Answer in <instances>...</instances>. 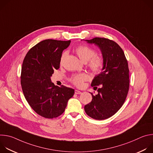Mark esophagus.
<instances>
[{
	"label": "esophagus",
	"mask_w": 153,
	"mask_h": 153,
	"mask_svg": "<svg viewBox=\"0 0 153 153\" xmlns=\"http://www.w3.org/2000/svg\"><path fill=\"white\" fill-rule=\"evenodd\" d=\"M74 93H75V94H81V93H82V92H81V91H78V90H75Z\"/></svg>",
	"instance_id": "1"
}]
</instances>
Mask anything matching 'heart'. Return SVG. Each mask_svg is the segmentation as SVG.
Masks as SVG:
<instances>
[{"mask_svg": "<svg viewBox=\"0 0 153 153\" xmlns=\"http://www.w3.org/2000/svg\"><path fill=\"white\" fill-rule=\"evenodd\" d=\"M76 52L83 62H87V65L92 72L99 73L101 71L104 65L103 60L101 57L96 55V51L93 48L85 45H80L76 48ZM67 54V51L62 53L60 57L61 63ZM88 79V76L86 73H79L73 76L70 78V82L74 85L77 87H81L83 85V83Z\"/></svg>", "mask_w": 153, "mask_h": 153, "instance_id": "heart-1", "label": "heart"}]
</instances>
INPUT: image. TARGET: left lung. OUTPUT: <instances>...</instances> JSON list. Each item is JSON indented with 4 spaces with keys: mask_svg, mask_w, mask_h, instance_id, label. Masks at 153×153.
Listing matches in <instances>:
<instances>
[{
    "mask_svg": "<svg viewBox=\"0 0 153 153\" xmlns=\"http://www.w3.org/2000/svg\"><path fill=\"white\" fill-rule=\"evenodd\" d=\"M85 41L100 48L104 65L91 82L94 88L101 87L97 94L91 93L92 100L84 106L85 111L93 119L104 120L116 114L125 101L129 86L128 62L122 49L112 40L95 37Z\"/></svg>",
    "mask_w": 153,
    "mask_h": 153,
    "instance_id": "8db88e82",
    "label": "left lung"
}]
</instances>
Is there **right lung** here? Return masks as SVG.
<instances>
[{
	"label": "right lung",
	"instance_id": "obj_1",
	"mask_svg": "<svg viewBox=\"0 0 153 153\" xmlns=\"http://www.w3.org/2000/svg\"><path fill=\"white\" fill-rule=\"evenodd\" d=\"M71 40L47 39L32 47L25 56L22 67L20 82L24 96L33 110L47 119L60 116L67 107L74 89L54 85L51 77L60 67L63 51Z\"/></svg>",
	"mask_w": 153,
	"mask_h": 153
}]
</instances>
